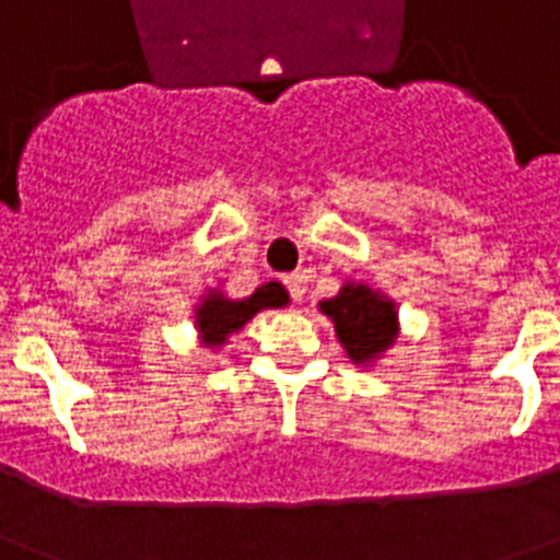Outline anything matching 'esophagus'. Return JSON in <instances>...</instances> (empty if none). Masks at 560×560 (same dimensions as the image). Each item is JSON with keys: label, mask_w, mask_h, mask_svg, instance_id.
<instances>
[{"label": "esophagus", "mask_w": 560, "mask_h": 560, "mask_svg": "<svg viewBox=\"0 0 560 560\" xmlns=\"http://www.w3.org/2000/svg\"><path fill=\"white\" fill-rule=\"evenodd\" d=\"M283 283H285V289H289L291 300H294V303H303V296H305V277L300 275V271H296V275L285 277Z\"/></svg>", "instance_id": "obj_1"}]
</instances>
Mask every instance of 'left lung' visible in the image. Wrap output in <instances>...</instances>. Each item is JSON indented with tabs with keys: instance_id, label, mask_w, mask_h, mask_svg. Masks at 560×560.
<instances>
[{
	"instance_id": "obj_1",
	"label": "left lung",
	"mask_w": 560,
	"mask_h": 560,
	"mask_svg": "<svg viewBox=\"0 0 560 560\" xmlns=\"http://www.w3.org/2000/svg\"><path fill=\"white\" fill-rule=\"evenodd\" d=\"M319 308L334 319L336 336L355 364L373 361L398 336L395 303L368 285H345L334 300L319 303Z\"/></svg>"
}]
</instances>
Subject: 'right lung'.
Masks as SVG:
<instances>
[{"label": "right lung", "mask_w": 560, "mask_h": 560, "mask_svg": "<svg viewBox=\"0 0 560 560\" xmlns=\"http://www.w3.org/2000/svg\"><path fill=\"white\" fill-rule=\"evenodd\" d=\"M289 303V294L280 283H266L255 289L246 300H226L221 294H210L199 311H196V325L207 345H224L226 336L244 328L257 311L280 308Z\"/></svg>", "instance_id": "obj_1"}]
</instances>
